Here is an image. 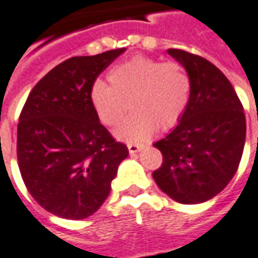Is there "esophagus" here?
<instances>
[{"mask_svg": "<svg viewBox=\"0 0 258 258\" xmlns=\"http://www.w3.org/2000/svg\"><path fill=\"white\" fill-rule=\"evenodd\" d=\"M127 147H128L130 154H133V155H134V154H137V152H140V151H141V150H143V147H141V145H138V144H128Z\"/></svg>", "mask_w": 258, "mask_h": 258, "instance_id": "esophagus-1", "label": "esophagus"}]
</instances>
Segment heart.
I'll return each mask as SVG.
<instances>
[{
  "mask_svg": "<svg viewBox=\"0 0 258 258\" xmlns=\"http://www.w3.org/2000/svg\"><path fill=\"white\" fill-rule=\"evenodd\" d=\"M107 78L110 85L100 80L93 83L90 103L100 121L114 127L121 121L130 100L133 113L115 130L122 141L143 143L158 125L173 127L190 100V78L175 60L133 56L111 68Z\"/></svg>",
  "mask_w": 258,
  "mask_h": 258,
  "instance_id": "1",
  "label": "heart"
}]
</instances>
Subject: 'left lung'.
I'll return each instance as SVG.
<instances>
[{"mask_svg": "<svg viewBox=\"0 0 258 258\" xmlns=\"http://www.w3.org/2000/svg\"><path fill=\"white\" fill-rule=\"evenodd\" d=\"M186 69L190 100L175 128L154 144L162 165L152 176L162 192L183 205L202 203L227 186L246 141V117L229 79L202 56L168 49Z\"/></svg>", "mask_w": 258, "mask_h": 258, "instance_id": "obj_1", "label": "left lung"}]
</instances>
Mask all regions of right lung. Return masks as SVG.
<instances>
[{
	"label": "right lung",
	"instance_id": "1",
	"mask_svg": "<svg viewBox=\"0 0 258 258\" xmlns=\"http://www.w3.org/2000/svg\"><path fill=\"white\" fill-rule=\"evenodd\" d=\"M125 48L75 56L45 75L21 111L17 157L28 192L55 216L80 220L97 212L128 148L100 122L90 89Z\"/></svg>",
	"mask_w": 258,
	"mask_h": 258
}]
</instances>
